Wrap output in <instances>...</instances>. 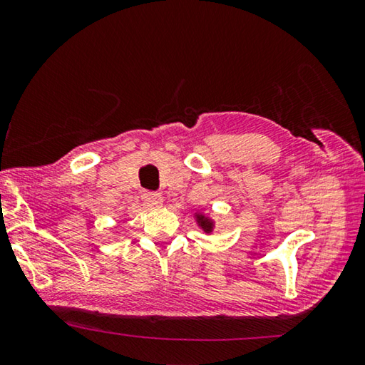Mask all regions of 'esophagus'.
<instances>
[{"label": "esophagus", "mask_w": 365, "mask_h": 365, "mask_svg": "<svg viewBox=\"0 0 365 365\" xmlns=\"http://www.w3.org/2000/svg\"><path fill=\"white\" fill-rule=\"evenodd\" d=\"M143 200L150 207H161L163 205V196L160 193H153V191H148V193L143 195Z\"/></svg>", "instance_id": "esophagus-1"}]
</instances>
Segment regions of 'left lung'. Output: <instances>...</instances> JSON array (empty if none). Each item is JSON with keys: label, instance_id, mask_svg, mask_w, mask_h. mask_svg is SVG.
I'll return each instance as SVG.
<instances>
[{"label": "left lung", "instance_id": "left-lung-1", "mask_svg": "<svg viewBox=\"0 0 365 365\" xmlns=\"http://www.w3.org/2000/svg\"><path fill=\"white\" fill-rule=\"evenodd\" d=\"M196 218V223L197 227H200L205 235H210L214 233V228H215V220L207 214H202V212H196L195 214Z\"/></svg>", "mask_w": 365, "mask_h": 365}]
</instances>
